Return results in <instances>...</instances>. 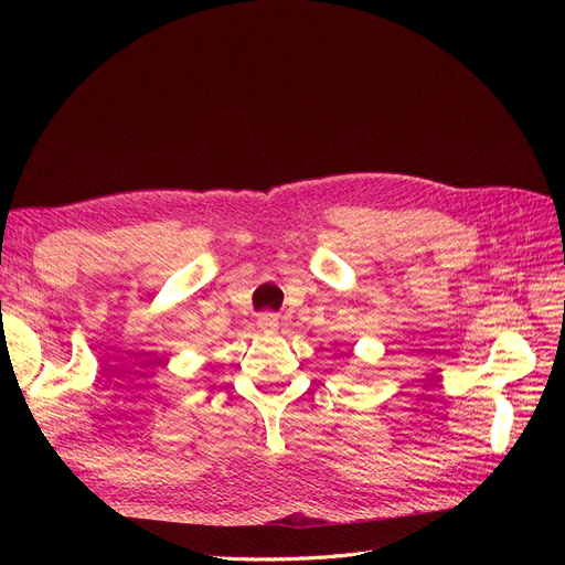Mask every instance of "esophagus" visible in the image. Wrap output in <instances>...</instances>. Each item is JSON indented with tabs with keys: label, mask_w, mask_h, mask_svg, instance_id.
Listing matches in <instances>:
<instances>
[{
	"label": "esophagus",
	"mask_w": 565,
	"mask_h": 565,
	"mask_svg": "<svg viewBox=\"0 0 565 565\" xmlns=\"http://www.w3.org/2000/svg\"><path fill=\"white\" fill-rule=\"evenodd\" d=\"M256 324H259L262 332H276L280 328V318L276 313H262L256 318Z\"/></svg>",
	"instance_id": "34e87169"
}]
</instances>
